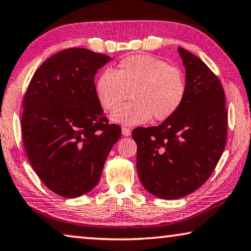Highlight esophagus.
<instances>
[{
  "label": "esophagus",
  "mask_w": 251,
  "mask_h": 251,
  "mask_svg": "<svg viewBox=\"0 0 251 251\" xmlns=\"http://www.w3.org/2000/svg\"><path fill=\"white\" fill-rule=\"evenodd\" d=\"M130 133H132V129L129 128V127H123L122 128V134L124 135V136H129Z\"/></svg>",
  "instance_id": "34e87169"
}]
</instances>
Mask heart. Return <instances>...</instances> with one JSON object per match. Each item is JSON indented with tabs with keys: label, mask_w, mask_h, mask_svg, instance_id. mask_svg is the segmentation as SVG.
<instances>
[{
	"label": "heart",
	"mask_w": 251,
	"mask_h": 251,
	"mask_svg": "<svg viewBox=\"0 0 251 251\" xmlns=\"http://www.w3.org/2000/svg\"><path fill=\"white\" fill-rule=\"evenodd\" d=\"M186 94L184 75L176 67L149 54L122 59L115 71H102L96 82L99 104L114 110L129 94L132 101L115 110L111 122L141 125L151 117L163 122L180 109Z\"/></svg>",
	"instance_id": "obj_1"
}]
</instances>
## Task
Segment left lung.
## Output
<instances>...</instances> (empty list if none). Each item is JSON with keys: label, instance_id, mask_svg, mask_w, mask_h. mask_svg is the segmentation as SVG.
<instances>
[{"label": "left lung", "instance_id": "8db88e82", "mask_svg": "<svg viewBox=\"0 0 251 251\" xmlns=\"http://www.w3.org/2000/svg\"><path fill=\"white\" fill-rule=\"evenodd\" d=\"M185 67L186 94L172 117L158 126L137 127L136 168L153 196L180 199L200 188L216 169L226 142L225 90L208 66L178 48Z\"/></svg>", "mask_w": 251, "mask_h": 251}]
</instances>
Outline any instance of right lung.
Segmentation results:
<instances>
[{"instance_id": "add662e5", "label": "right lung", "mask_w": 251, "mask_h": 251, "mask_svg": "<svg viewBox=\"0 0 251 251\" xmlns=\"http://www.w3.org/2000/svg\"><path fill=\"white\" fill-rule=\"evenodd\" d=\"M108 61V55L83 48L62 50L39 67L23 98L27 158L47 188L63 198L97 185L121 137V126L108 123L94 82Z\"/></svg>"}]
</instances>
